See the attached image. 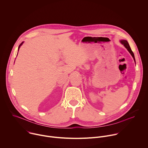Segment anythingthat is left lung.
Instances as JSON below:
<instances>
[{"label":"left lung","instance_id":"1","mask_svg":"<svg viewBox=\"0 0 148 148\" xmlns=\"http://www.w3.org/2000/svg\"><path fill=\"white\" fill-rule=\"evenodd\" d=\"M120 42L125 46V48L127 49V50L130 52V53L131 54L132 57H133V58H134V61H135V57H134V54L133 52L132 51V50H131V48H130V45H129L128 43L127 42V40H120Z\"/></svg>","mask_w":148,"mask_h":148}]
</instances>
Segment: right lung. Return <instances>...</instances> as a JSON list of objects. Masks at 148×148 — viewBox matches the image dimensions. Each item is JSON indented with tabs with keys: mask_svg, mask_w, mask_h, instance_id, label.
I'll return each mask as SVG.
<instances>
[{
	"mask_svg": "<svg viewBox=\"0 0 148 148\" xmlns=\"http://www.w3.org/2000/svg\"><path fill=\"white\" fill-rule=\"evenodd\" d=\"M22 44H23V43H21V45H20V46H19V47H18V49H19V48H20V46H21V45H22Z\"/></svg>",
	"mask_w": 148,
	"mask_h": 148,
	"instance_id": "1",
	"label": "right lung"
}]
</instances>
